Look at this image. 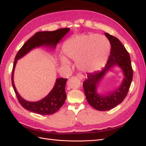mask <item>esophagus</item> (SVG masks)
I'll return each mask as SVG.
<instances>
[{"label":"esophagus","instance_id":"1","mask_svg":"<svg viewBox=\"0 0 146 146\" xmlns=\"http://www.w3.org/2000/svg\"><path fill=\"white\" fill-rule=\"evenodd\" d=\"M77 76L81 80H84V79H85V77H84V76L83 75V74H81V73L78 74H77Z\"/></svg>","mask_w":146,"mask_h":146}]
</instances>
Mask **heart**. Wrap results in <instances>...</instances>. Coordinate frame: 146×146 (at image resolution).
Masks as SVG:
<instances>
[{"label":"heart","mask_w":146,"mask_h":146,"mask_svg":"<svg viewBox=\"0 0 146 146\" xmlns=\"http://www.w3.org/2000/svg\"><path fill=\"white\" fill-rule=\"evenodd\" d=\"M64 54L73 60L78 68L84 72H95L105 65L110 51V43L106 37L100 35L82 34L72 37L62 46ZM64 66L70 65V61L60 56Z\"/></svg>","instance_id":"obj_1"}]
</instances>
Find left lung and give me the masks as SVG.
I'll return each instance as SVG.
<instances>
[{"label":"left lung","mask_w":146,"mask_h":146,"mask_svg":"<svg viewBox=\"0 0 146 146\" xmlns=\"http://www.w3.org/2000/svg\"><path fill=\"white\" fill-rule=\"evenodd\" d=\"M105 35L109 40L111 49L104 68L100 72L87 73V78L83 83L84 94L88 102L98 111L113 109L123 102L127 96L133 80V70L129 54L119 40L108 33ZM114 65L119 66L123 70L125 78L118 89L107 96H101L96 91L98 83L108 70Z\"/></svg>","instance_id":"1"}]
</instances>
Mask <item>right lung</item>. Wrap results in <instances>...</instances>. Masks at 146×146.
<instances>
[{"mask_svg": "<svg viewBox=\"0 0 146 146\" xmlns=\"http://www.w3.org/2000/svg\"><path fill=\"white\" fill-rule=\"evenodd\" d=\"M70 29H60L52 32H39L31 37L24 43L15 57L12 73V84L19 102L25 110L32 113L41 115H49L55 113L65 103L66 94L65 84L67 78H58L53 88L43 99L36 102H30L25 100L19 95L13 83V73L17 62L20 58L30 52L32 49L40 46L55 47L63 37L69 32Z\"/></svg>", "mask_w": 146, "mask_h": 146, "instance_id": "right-lung-1", "label": "right lung"}]
</instances>
